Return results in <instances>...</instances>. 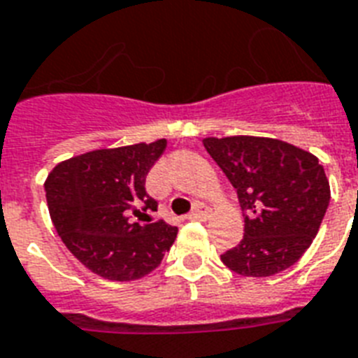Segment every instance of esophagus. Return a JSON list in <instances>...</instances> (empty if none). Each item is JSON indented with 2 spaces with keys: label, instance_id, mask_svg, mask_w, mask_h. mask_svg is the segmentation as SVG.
Returning a JSON list of instances; mask_svg holds the SVG:
<instances>
[{
  "label": "esophagus",
  "instance_id": "esophagus-1",
  "mask_svg": "<svg viewBox=\"0 0 358 358\" xmlns=\"http://www.w3.org/2000/svg\"><path fill=\"white\" fill-rule=\"evenodd\" d=\"M210 215H212V210H210V206L202 204V202H196L195 208H193V212L187 215V219H189V221H202V219H208Z\"/></svg>",
  "mask_w": 358,
  "mask_h": 358
}]
</instances>
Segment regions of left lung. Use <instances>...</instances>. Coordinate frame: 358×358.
Listing matches in <instances>:
<instances>
[{"label":"left lung","mask_w":358,"mask_h":358,"mask_svg":"<svg viewBox=\"0 0 358 358\" xmlns=\"http://www.w3.org/2000/svg\"><path fill=\"white\" fill-rule=\"evenodd\" d=\"M238 191L243 239L221 255L243 277H271L294 266L316 238L331 201L323 165L310 152L269 137L202 139Z\"/></svg>","instance_id":"obj_1"}]
</instances>
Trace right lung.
<instances>
[{"instance_id":"add662e5","label":"right lung","mask_w":358,"mask_h":358,"mask_svg":"<svg viewBox=\"0 0 358 358\" xmlns=\"http://www.w3.org/2000/svg\"><path fill=\"white\" fill-rule=\"evenodd\" d=\"M167 141L102 148L53 167L44 182L48 210L63 243L78 260L108 280L128 282L162 264L178 229L143 223L157 202L145 189L146 174ZM143 210H140V206Z\"/></svg>"}]
</instances>
